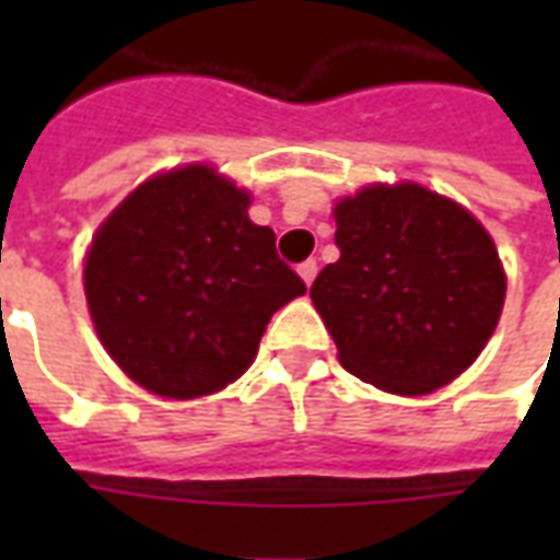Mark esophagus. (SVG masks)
<instances>
[{
  "instance_id": "obj_1",
  "label": "esophagus",
  "mask_w": 560,
  "mask_h": 560,
  "mask_svg": "<svg viewBox=\"0 0 560 560\" xmlns=\"http://www.w3.org/2000/svg\"><path fill=\"white\" fill-rule=\"evenodd\" d=\"M317 276V260H305V264H300V279L305 281V284H312Z\"/></svg>"
}]
</instances>
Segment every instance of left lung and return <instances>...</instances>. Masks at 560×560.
<instances>
[{
    "label": "left lung",
    "instance_id": "1",
    "mask_svg": "<svg viewBox=\"0 0 560 560\" xmlns=\"http://www.w3.org/2000/svg\"><path fill=\"white\" fill-rule=\"evenodd\" d=\"M341 257L312 303L341 365L396 396L450 384L492 339L506 276L492 236L456 200L417 183L369 185L336 203Z\"/></svg>",
    "mask_w": 560,
    "mask_h": 560
}]
</instances>
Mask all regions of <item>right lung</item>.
Masks as SVG:
<instances>
[{"mask_svg": "<svg viewBox=\"0 0 560 560\" xmlns=\"http://www.w3.org/2000/svg\"><path fill=\"white\" fill-rule=\"evenodd\" d=\"M248 203L215 167L185 164L138 185L92 236V324L149 393L197 399L233 384L255 363L269 317L305 293Z\"/></svg>", "mask_w": 560, "mask_h": 560, "instance_id": "right-lung-1", "label": "right lung"}]
</instances>
